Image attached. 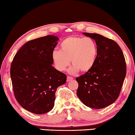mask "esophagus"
Wrapping results in <instances>:
<instances>
[{
    "instance_id": "1",
    "label": "esophagus",
    "mask_w": 135,
    "mask_h": 135,
    "mask_svg": "<svg viewBox=\"0 0 135 135\" xmlns=\"http://www.w3.org/2000/svg\"><path fill=\"white\" fill-rule=\"evenodd\" d=\"M73 77H72L71 76H68L67 77V82H69V81H71L72 80H73Z\"/></svg>"
}]
</instances>
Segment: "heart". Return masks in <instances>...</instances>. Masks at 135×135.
Here are the masks:
<instances>
[{
  "mask_svg": "<svg viewBox=\"0 0 135 135\" xmlns=\"http://www.w3.org/2000/svg\"><path fill=\"white\" fill-rule=\"evenodd\" d=\"M61 50H54L51 53L53 63L58 71H63L69 66L71 73L79 71L87 73L95 63L98 46L92 38L73 36L66 37L61 43Z\"/></svg>",
  "mask_w": 135,
  "mask_h": 135,
  "instance_id": "obj_1",
  "label": "heart"
}]
</instances>
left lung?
<instances>
[{
    "mask_svg": "<svg viewBox=\"0 0 135 135\" xmlns=\"http://www.w3.org/2000/svg\"><path fill=\"white\" fill-rule=\"evenodd\" d=\"M83 34L95 40L98 55L91 69L76 78L77 95L86 106L106 108L115 102L120 93L127 72L124 55L114 40L95 33Z\"/></svg>",
    "mask_w": 135,
    "mask_h": 135,
    "instance_id": "obj_1",
    "label": "left lung"
}]
</instances>
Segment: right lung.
Wrapping results in <instances>:
<instances>
[{
	"instance_id": "1",
	"label": "right lung",
	"mask_w": 135,
	"mask_h": 135,
	"mask_svg": "<svg viewBox=\"0 0 135 135\" xmlns=\"http://www.w3.org/2000/svg\"><path fill=\"white\" fill-rule=\"evenodd\" d=\"M58 38L47 36L26 42L15 55L10 76L15 97L26 110L47 113L55 104V93L66 75L51 64V53Z\"/></svg>"
}]
</instances>
